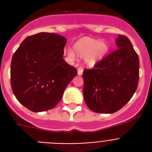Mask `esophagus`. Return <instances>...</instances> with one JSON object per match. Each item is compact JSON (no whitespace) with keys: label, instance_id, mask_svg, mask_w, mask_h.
<instances>
[{"label":"esophagus","instance_id":"esophagus-1","mask_svg":"<svg viewBox=\"0 0 152 152\" xmlns=\"http://www.w3.org/2000/svg\"><path fill=\"white\" fill-rule=\"evenodd\" d=\"M77 74H78V75H81L83 74V68L81 67L77 68Z\"/></svg>","mask_w":152,"mask_h":152}]
</instances>
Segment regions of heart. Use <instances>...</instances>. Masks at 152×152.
I'll return each instance as SVG.
<instances>
[{
	"label": "heart",
	"instance_id": "heart-1",
	"mask_svg": "<svg viewBox=\"0 0 152 152\" xmlns=\"http://www.w3.org/2000/svg\"><path fill=\"white\" fill-rule=\"evenodd\" d=\"M110 47L105 41H99L91 37H83L77 40L74 45V50L68 49V55L70 58L77 57L84 58L85 64L92 67L102 60L108 53Z\"/></svg>",
	"mask_w": 152,
	"mask_h": 152
}]
</instances>
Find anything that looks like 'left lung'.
Instances as JSON below:
<instances>
[{"instance_id": "obj_1", "label": "left lung", "mask_w": 152, "mask_h": 152, "mask_svg": "<svg viewBox=\"0 0 152 152\" xmlns=\"http://www.w3.org/2000/svg\"><path fill=\"white\" fill-rule=\"evenodd\" d=\"M119 49L100 60L91 69H84V101L95 113H113L133 96L139 84V58L124 35L116 41Z\"/></svg>"}]
</instances>
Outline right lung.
I'll return each instance as SVG.
<instances>
[{
  "mask_svg": "<svg viewBox=\"0 0 152 152\" xmlns=\"http://www.w3.org/2000/svg\"><path fill=\"white\" fill-rule=\"evenodd\" d=\"M66 42L60 35L39 33L27 36L14 52L10 65L12 91L29 110L42 112L56 107L77 75V69L63 59Z\"/></svg>",
  "mask_w": 152,
  "mask_h": 152,
  "instance_id": "1",
  "label": "right lung"
}]
</instances>
